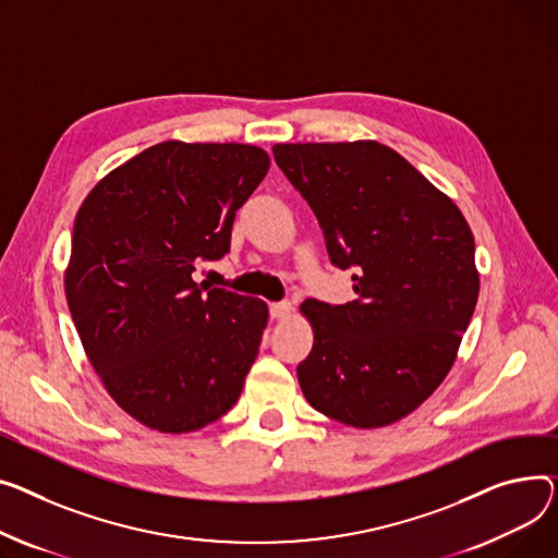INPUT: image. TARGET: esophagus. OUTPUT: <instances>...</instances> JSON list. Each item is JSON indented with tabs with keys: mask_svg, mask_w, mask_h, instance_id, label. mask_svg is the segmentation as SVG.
<instances>
[{
	"mask_svg": "<svg viewBox=\"0 0 558 558\" xmlns=\"http://www.w3.org/2000/svg\"><path fill=\"white\" fill-rule=\"evenodd\" d=\"M269 314H271V318H276V320L289 318V316H291V303H287V301H282V303H271V305H269Z\"/></svg>",
	"mask_w": 558,
	"mask_h": 558,
	"instance_id": "1",
	"label": "esophagus"
}]
</instances>
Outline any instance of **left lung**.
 Returning a JSON list of instances; mask_svg holds the SVG:
<instances>
[{
	"label": "left lung",
	"mask_w": 558,
	"mask_h": 558,
	"mask_svg": "<svg viewBox=\"0 0 558 558\" xmlns=\"http://www.w3.org/2000/svg\"><path fill=\"white\" fill-rule=\"evenodd\" d=\"M278 168L314 210L356 299L305 301L314 348L299 384L318 413L388 426L449 375L473 316L475 242L460 208L377 141L278 143Z\"/></svg>",
	"instance_id": "8db88e82"
}]
</instances>
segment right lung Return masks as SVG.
Instances as JSON below:
<instances>
[{"label": "right lung", "mask_w": 558, "mask_h": 558, "mask_svg": "<svg viewBox=\"0 0 558 558\" xmlns=\"http://www.w3.org/2000/svg\"><path fill=\"white\" fill-rule=\"evenodd\" d=\"M269 166L255 145L166 141L100 179L73 221V325L111 399L147 428L197 430L240 399L267 303L193 271L229 253Z\"/></svg>", "instance_id": "right-lung-1"}]
</instances>
